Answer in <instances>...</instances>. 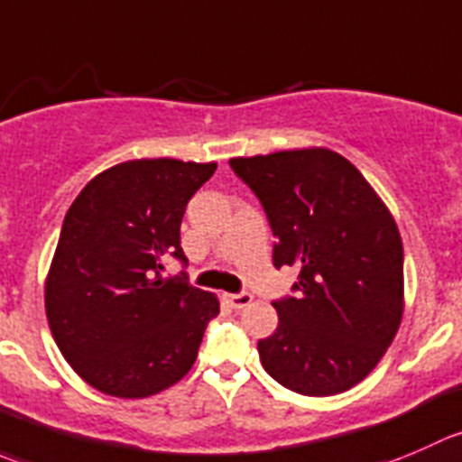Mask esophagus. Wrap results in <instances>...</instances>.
<instances>
[{"label":"esophagus","instance_id":"esophagus-1","mask_svg":"<svg viewBox=\"0 0 462 462\" xmlns=\"http://www.w3.org/2000/svg\"><path fill=\"white\" fill-rule=\"evenodd\" d=\"M226 300L230 302V307L235 309H245L248 304H253V295L250 293H227Z\"/></svg>","mask_w":462,"mask_h":462}]
</instances>
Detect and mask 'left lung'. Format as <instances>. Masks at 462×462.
<instances>
[{"mask_svg": "<svg viewBox=\"0 0 462 462\" xmlns=\"http://www.w3.org/2000/svg\"><path fill=\"white\" fill-rule=\"evenodd\" d=\"M271 223L273 263L298 266L280 325L259 340L263 370L289 391L336 395L364 382L404 313L397 223L359 169L329 149L232 158Z\"/></svg>", "mask_w": 462, "mask_h": 462, "instance_id": "1", "label": "left lung"}]
</instances>
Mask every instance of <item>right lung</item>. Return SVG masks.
Listing matches in <instances>:
<instances>
[{"label":"right lung","mask_w":462,"mask_h":462,"mask_svg":"<svg viewBox=\"0 0 462 462\" xmlns=\"http://www.w3.org/2000/svg\"><path fill=\"white\" fill-rule=\"evenodd\" d=\"M217 162L131 160L83 187L62 221L44 309L67 364L97 391L158 395L194 365L218 298L162 277L187 262L180 223Z\"/></svg>","instance_id":"1"}]
</instances>
